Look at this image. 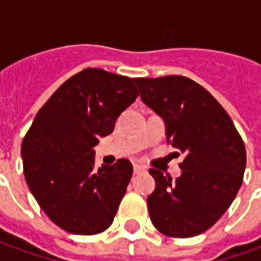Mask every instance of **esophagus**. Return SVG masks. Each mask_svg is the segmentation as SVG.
Listing matches in <instances>:
<instances>
[{
  "label": "esophagus",
  "instance_id": "obj_1",
  "mask_svg": "<svg viewBox=\"0 0 261 261\" xmlns=\"http://www.w3.org/2000/svg\"><path fill=\"white\" fill-rule=\"evenodd\" d=\"M144 167L140 164H133V172L135 174H140V172H143Z\"/></svg>",
  "mask_w": 261,
  "mask_h": 261
}]
</instances>
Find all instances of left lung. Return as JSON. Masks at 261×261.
Masks as SVG:
<instances>
[{
	"label": "left lung",
	"mask_w": 261,
	"mask_h": 261,
	"mask_svg": "<svg viewBox=\"0 0 261 261\" xmlns=\"http://www.w3.org/2000/svg\"><path fill=\"white\" fill-rule=\"evenodd\" d=\"M142 101L165 122L167 142L180 150L179 178L149 171L155 189L147 197L150 220L161 233L191 238L228 210L242 185L246 149L232 119L210 93L186 76L135 77Z\"/></svg>",
	"instance_id": "obj_1"
}]
</instances>
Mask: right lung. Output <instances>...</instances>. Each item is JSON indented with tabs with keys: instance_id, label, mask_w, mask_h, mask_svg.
Wrapping results in <instances>:
<instances>
[{
	"instance_id": "right-lung-1",
	"label": "right lung",
	"mask_w": 261,
	"mask_h": 261,
	"mask_svg": "<svg viewBox=\"0 0 261 261\" xmlns=\"http://www.w3.org/2000/svg\"><path fill=\"white\" fill-rule=\"evenodd\" d=\"M139 90L128 76L87 68L40 108L22 142L32 195L51 221L76 235H96L114 221L133 167L126 159L94 170V146L112 133Z\"/></svg>"
}]
</instances>
